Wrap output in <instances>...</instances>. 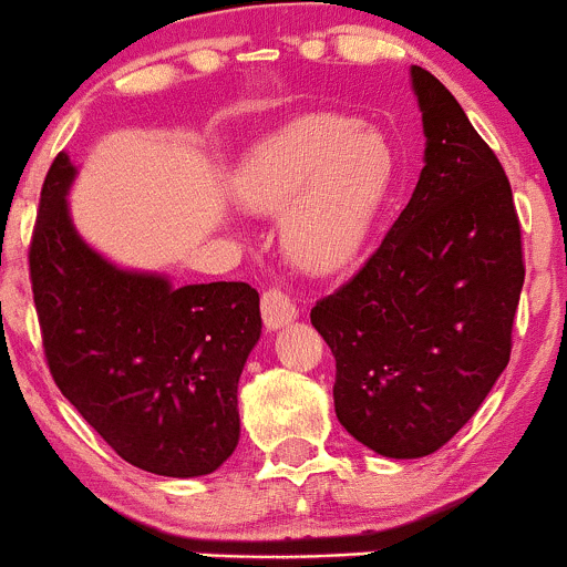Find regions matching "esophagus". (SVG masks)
I'll return each instance as SVG.
<instances>
[{"label":"esophagus","instance_id":"esophagus-1","mask_svg":"<svg viewBox=\"0 0 567 567\" xmlns=\"http://www.w3.org/2000/svg\"><path fill=\"white\" fill-rule=\"evenodd\" d=\"M297 316H300V308L281 289H267L261 295V319H265L267 330H281V327L291 324Z\"/></svg>","mask_w":567,"mask_h":567}]
</instances>
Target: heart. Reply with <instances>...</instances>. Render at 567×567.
Masks as SVG:
<instances>
[{
	"mask_svg": "<svg viewBox=\"0 0 567 567\" xmlns=\"http://www.w3.org/2000/svg\"><path fill=\"white\" fill-rule=\"evenodd\" d=\"M398 178V148L381 130L346 113H308L254 145L237 197L254 213H284L286 257L327 276L359 257Z\"/></svg>",
	"mask_w": 567,
	"mask_h": 567,
	"instance_id": "b5f03b06",
	"label": "heart"
}]
</instances>
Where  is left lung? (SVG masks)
<instances>
[{
	"mask_svg": "<svg viewBox=\"0 0 567 567\" xmlns=\"http://www.w3.org/2000/svg\"><path fill=\"white\" fill-rule=\"evenodd\" d=\"M424 169L375 254L310 310L334 357V413L359 443L416 460L449 443L511 359L522 227L495 151L452 91L411 66Z\"/></svg>",
	"mask_w": 567,
	"mask_h": 567,
	"instance_id": "1",
	"label": "left lung"
}]
</instances>
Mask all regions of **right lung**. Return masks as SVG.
Listing matches in <instances>:
<instances>
[{
	"label": "right lung",
	"instance_id": "add662e5",
	"mask_svg": "<svg viewBox=\"0 0 567 567\" xmlns=\"http://www.w3.org/2000/svg\"><path fill=\"white\" fill-rule=\"evenodd\" d=\"M72 178L70 156L59 154L29 246L53 381L130 465L169 478L213 473L240 437L237 381L261 332L257 289H175L156 272L111 265L72 227Z\"/></svg>",
	"mask_w": 567,
	"mask_h": 567
}]
</instances>
